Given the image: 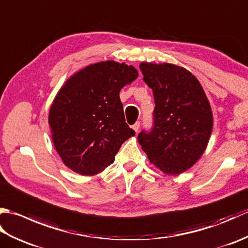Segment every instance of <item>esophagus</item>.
Masks as SVG:
<instances>
[{"mask_svg": "<svg viewBox=\"0 0 248 248\" xmlns=\"http://www.w3.org/2000/svg\"><path fill=\"white\" fill-rule=\"evenodd\" d=\"M140 121H138V123H135V124L132 125V129L135 131V132H138V131H139V129H140Z\"/></svg>", "mask_w": 248, "mask_h": 248, "instance_id": "obj_1", "label": "esophagus"}]
</instances>
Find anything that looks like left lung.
I'll list each match as a JSON object with an SVG mask.
<instances>
[{
    "label": "left lung",
    "instance_id": "1",
    "mask_svg": "<svg viewBox=\"0 0 248 248\" xmlns=\"http://www.w3.org/2000/svg\"><path fill=\"white\" fill-rule=\"evenodd\" d=\"M144 81L154 92L155 124L138 136L150 163L166 175H180L207 148L213 114L199 81L186 68L163 62L140 65Z\"/></svg>",
    "mask_w": 248,
    "mask_h": 248
}]
</instances>
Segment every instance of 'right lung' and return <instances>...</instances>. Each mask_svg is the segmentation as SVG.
Returning <instances> with one entry per match:
<instances>
[{"mask_svg": "<svg viewBox=\"0 0 248 248\" xmlns=\"http://www.w3.org/2000/svg\"><path fill=\"white\" fill-rule=\"evenodd\" d=\"M138 77L133 66L105 61L73 73L61 87L48 120L55 150L68 168L97 175L135 135L125 124L119 93Z\"/></svg>", "mask_w": 248, "mask_h": 248, "instance_id": "add662e5", "label": "right lung"}]
</instances>
